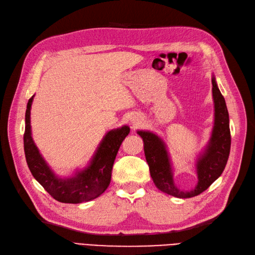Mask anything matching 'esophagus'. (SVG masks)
<instances>
[{
    "instance_id": "obj_1",
    "label": "esophagus",
    "mask_w": 255,
    "mask_h": 255,
    "mask_svg": "<svg viewBox=\"0 0 255 255\" xmlns=\"http://www.w3.org/2000/svg\"><path fill=\"white\" fill-rule=\"evenodd\" d=\"M132 122H133V123H134V125L136 126V125H137V123H138V122H139V120H138V117H135V118H133V119H132Z\"/></svg>"
}]
</instances>
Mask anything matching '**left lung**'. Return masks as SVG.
Returning <instances> with one entry per match:
<instances>
[{"label": "left lung", "mask_w": 255, "mask_h": 255, "mask_svg": "<svg viewBox=\"0 0 255 255\" xmlns=\"http://www.w3.org/2000/svg\"><path fill=\"white\" fill-rule=\"evenodd\" d=\"M212 84L215 107L214 127L210 141L197 159L198 184L194 189L186 191L176 187L173 181L172 164L164 140L149 130L137 132L143 140L144 155L152 180L156 187L165 194L182 199L198 196L210 187L225 170L231 149L229 113L225 98L221 95L214 75Z\"/></svg>", "instance_id": "1"}]
</instances>
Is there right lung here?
<instances>
[{
  "label": "right lung",
  "mask_w": 255,
  "mask_h": 255,
  "mask_svg": "<svg viewBox=\"0 0 255 255\" xmlns=\"http://www.w3.org/2000/svg\"><path fill=\"white\" fill-rule=\"evenodd\" d=\"M33 99L34 96L27 102L23 137L26 163L33 176L54 199L63 203L88 202L102 195L111 183L116 155L128 135L129 128L123 126L107 132L87 167L76 171L73 176L58 177L44 160L32 138L30 107Z\"/></svg>",
  "instance_id": "obj_1"
}]
</instances>
